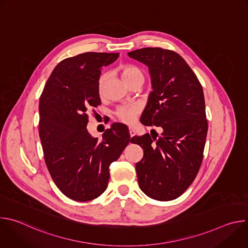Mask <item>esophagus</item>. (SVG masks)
<instances>
[{"instance_id":"obj_1","label":"esophagus","mask_w":248,"mask_h":248,"mask_svg":"<svg viewBox=\"0 0 248 248\" xmlns=\"http://www.w3.org/2000/svg\"><path fill=\"white\" fill-rule=\"evenodd\" d=\"M128 130H129V135H130V137H132V136L135 135V131H134V129H133L132 127H128Z\"/></svg>"}]
</instances>
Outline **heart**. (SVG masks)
<instances>
[{
	"label": "heart",
	"mask_w": 248,
	"mask_h": 248,
	"mask_svg": "<svg viewBox=\"0 0 248 248\" xmlns=\"http://www.w3.org/2000/svg\"><path fill=\"white\" fill-rule=\"evenodd\" d=\"M120 74L123 78V79L128 84H132L134 81L139 80V79H143L144 74L142 72V69L140 67L134 65V64H123L120 66ZM108 75L107 74H101L98 81H97V88L98 92L100 95H102L104 91V86L106 79H107ZM139 113V107L135 104H130V105H122L120 107L117 108L115 115L117 119L124 123V124H132L135 121V118L137 114Z\"/></svg>",
	"instance_id": "heart-1"
}]
</instances>
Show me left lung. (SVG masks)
<instances>
[{"instance_id": "1", "label": "left lung", "mask_w": 248, "mask_h": 248, "mask_svg": "<svg viewBox=\"0 0 248 248\" xmlns=\"http://www.w3.org/2000/svg\"><path fill=\"white\" fill-rule=\"evenodd\" d=\"M149 67L153 91L141 124L160 126L162 134L133 136L144 149L136 166L140 189L158 201L181 196L200 169L208 130L201 83L186 62L170 50L142 48L128 53ZM152 136V135H151Z\"/></svg>"}]
</instances>
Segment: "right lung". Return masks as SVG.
<instances>
[{
  "instance_id": "add662e5",
  "label": "right lung",
  "mask_w": 248,
  "mask_h": 248,
  "mask_svg": "<svg viewBox=\"0 0 248 248\" xmlns=\"http://www.w3.org/2000/svg\"><path fill=\"white\" fill-rule=\"evenodd\" d=\"M119 53L87 52L60 62L39 101V136L48 170L68 198L86 202L108 186L109 167L131 139L128 129L113 124L101 141L87 131L90 108L101 104L97 81L101 68Z\"/></svg>"
}]
</instances>
